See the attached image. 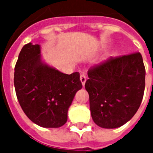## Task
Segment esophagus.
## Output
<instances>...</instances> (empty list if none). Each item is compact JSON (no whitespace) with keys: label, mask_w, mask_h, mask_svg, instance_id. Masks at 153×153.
I'll list each match as a JSON object with an SVG mask.
<instances>
[{"label":"esophagus","mask_w":153,"mask_h":153,"mask_svg":"<svg viewBox=\"0 0 153 153\" xmlns=\"http://www.w3.org/2000/svg\"><path fill=\"white\" fill-rule=\"evenodd\" d=\"M80 80H81L82 84V86H84V85H85V82H86V74H82L81 75H80Z\"/></svg>","instance_id":"34e87169"}]
</instances>
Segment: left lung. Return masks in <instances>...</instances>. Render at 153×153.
<instances>
[{"label":"left lung","instance_id":"obj_1","mask_svg":"<svg viewBox=\"0 0 153 153\" xmlns=\"http://www.w3.org/2000/svg\"><path fill=\"white\" fill-rule=\"evenodd\" d=\"M85 88L93 121L104 128L123 126L142 101L145 67L140 52L110 57L91 67Z\"/></svg>","mask_w":153,"mask_h":153}]
</instances>
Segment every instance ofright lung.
Segmentation results:
<instances>
[{
    "mask_svg": "<svg viewBox=\"0 0 153 153\" xmlns=\"http://www.w3.org/2000/svg\"><path fill=\"white\" fill-rule=\"evenodd\" d=\"M38 44H25L15 66L14 86L23 111L38 126L59 128L67 121L68 108L82 89L79 72L63 74L44 64Z\"/></svg>",
    "mask_w": 153,
    "mask_h": 153,
    "instance_id": "add662e5",
    "label": "right lung"
}]
</instances>
